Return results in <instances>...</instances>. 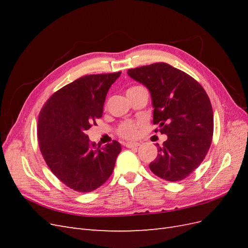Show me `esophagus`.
Segmentation results:
<instances>
[{"mask_svg": "<svg viewBox=\"0 0 248 248\" xmlns=\"http://www.w3.org/2000/svg\"><path fill=\"white\" fill-rule=\"evenodd\" d=\"M124 146L126 148H129V149H132V148H138L140 146V142H125Z\"/></svg>", "mask_w": 248, "mask_h": 248, "instance_id": "34e87169", "label": "esophagus"}]
</instances>
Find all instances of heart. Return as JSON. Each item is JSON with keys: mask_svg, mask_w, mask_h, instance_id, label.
<instances>
[{"mask_svg": "<svg viewBox=\"0 0 248 248\" xmlns=\"http://www.w3.org/2000/svg\"><path fill=\"white\" fill-rule=\"evenodd\" d=\"M138 88H140V87H132L128 90V91H132V90L138 89ZM128 91H127V92H128ZM140 127V122L126 121V122H123L121 125L119 126L118 134L122 139H125V140H134V139H137L139 137Z\"/></svg>", "mask_w": 248, "mask_h": 248, "instance_id": "b5f03b06", "label": "heart"}]
</instances>
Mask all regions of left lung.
Instances as JSON below:
<instances>
[{"instance_id":"left-lung-1","label":"left lung","mask_w":248,"mask_h":248,"mask_svg":"<svg viewBox=\"0 0 248 248\" xmlns=\"http://www.w3.org/2000/svg\"><path fill=\"white\" fill-rule=\"evenodd\" d=\"M128 76L151 94L155 132L167 134L150 163L153 174L167 181H181L196 170L211 146L214 121L209 97L188 74L167 63L129 69Z\"/></svg>"}]
</instances>
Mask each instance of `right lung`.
Here are the masks:
<instances>
[{"instance_id":"obj_1","label":"right lung","mask_w":248,"mask_h":248,"mask_svg":"<svg viewBox=\"0 0 248 248\" xmlns=\"http://www.w3.org/2000/svg\"><path fill=\"white\" fill-rule=\"evenodd\" d=\"M121 72L81 77L52 94L38 118V141L44 160L69 188L91 192L110 177L121 152L117 140L97 147L87 130L101 118L108 89Z\"/></svg>"}]
</instances>
